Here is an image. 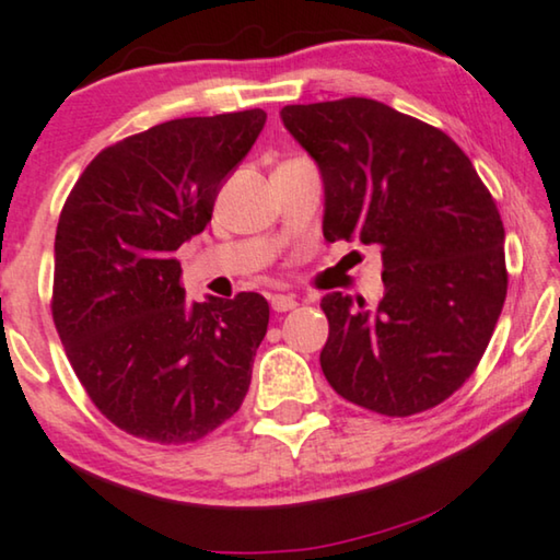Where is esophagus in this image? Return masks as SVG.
Instances as JSON below:
<instances>
[{
  "mask_svg": "<svg viewBox=\"0 0 560 560\" xmlns=\"http://www.w3.org/2000/svg\"><path fill=\"white\" fill-rule=\"evenodd\" d=\"M269 302L273 312H291L296 306V299L291 294H271Z\"/></svg>",
  "mask_w": 560,
  "mask_h": 560,
  "instance_id": "34e87169",
  "label": "esophagus"
}]
</instances>
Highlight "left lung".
I'll return each instance as SVG.
<instances>
[{"label":"left lung","instance_id":"1","mask_svg":"<svg viewBox=\"0 0 560 560\" xmlns=\"http://www.w3.org/2000/svg\"><path fill=\"white\" fill-rule=\"evenodd\" d=\"M319 165L324 238L382 248L385 296L322 299V372L364 410L410 417L465 385L503 312L505 229L453 138L370 97L287 105Z\"/></svg>","mask_w":560,"mask_h":560}]
</instances>
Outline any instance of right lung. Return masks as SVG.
<instances>
[{
  "label": "right lung",
  "instance_id": "1",
  "mask_svg": "<svg viewBox=\"0 0 560 560\" xmlns=\"http://www.w3.org/2000/svg\"><path fill=\"white\" fill-rule=\"evenodd\" d=\"M264 110L180 118L100 150L65 200L52 319L95 407L132 438L186 445L238 412L269 302H188L173 254L264 130Z\"/></svg>",
  "mask_w": 560,
  "mask_h": 560
}]
</instances>
